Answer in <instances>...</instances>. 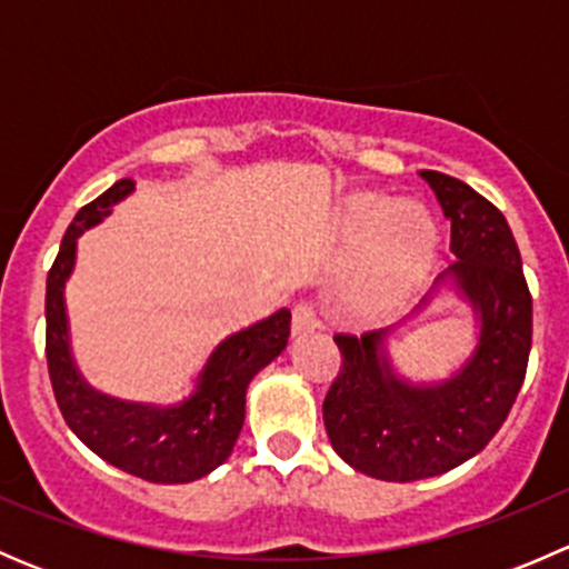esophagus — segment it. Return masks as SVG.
<instances>
[{"mask_svg": "<svg viewBox=\"0 0 569 569\" xmlns=\"http://www.w3.org/2000/svg\"><path fill=\"white\" fill-rule=\"evenodd\" d=\"M319 327V317L313 311L311 302H297L295 311H291V332L295 336H306V332H313Z\"/></svg>", "mask_w": 569, "mask_h": 569, "instance_id": "1", "label": "esophagus"}]
</instances>
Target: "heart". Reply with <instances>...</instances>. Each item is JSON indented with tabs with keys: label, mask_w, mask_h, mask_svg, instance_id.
<instances>
[{
	"label": "heart",
	"mask_w": 569,
	"mask_h": 569,
	"mask_svg": "<svg viewBox=\"0 0 569 569\" xmlns=\"http://www.w3.org/2000/svg\"><path fill=\"white\" fill-rule=\"evenodd\" d=\"M341 228L363 239L360 286L371 300H393L429 272L438 252L435 220L388 192H358L343 203Z\"/></svg>",
	"instance_id": "obj_1"
}]
</instances>
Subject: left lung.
Instances as JSON below:
<instances>
[{
    "instance_id": "8db88e82",
    "label": "left lung",
    "mask_w": 569,
    "mask_h": 569,
    "mask_svg": "<svg viewBox=\"0 0 569 569\" xmlns=\"http://www.w3.org/2000/svg\"><path fill=\"white\" fill-rule=\"evenodd\" d=\"M421 178L451 220L457 261L438 283L455 280L479 319V341L449 380L416 386L388 360L391 327L338 332L343 363L321 405L327 438L343 462L382 481L429 479L479 455L507 421L531 352V295L503 214L460 178Z\"/></svg>"
}]
</instances>
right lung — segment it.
<instances>
[{"label": "right lung", "mask_w": 569, "mask_h": 569, "mask_svg": "<svg viewBox=\"0 0 569 569\" xmlns=\"http://www.w3.org/2000/svg\"><path fill=\"white\" fill-rule=\"evenodd\" d=\"M131 192L134 181L120 178L93 203L82 206L68 226L46 278V360L57 407L90 451L153 485H183L211 473L231 457L244 423L250 380L289 343L291 311L280 308L217 343L194 380V391L178 405H140L96 391L73 363L66 280L77 261V239L99 226L112 206Z\"/></svg>", "instance_id": "add662e5"}]
</instances>
